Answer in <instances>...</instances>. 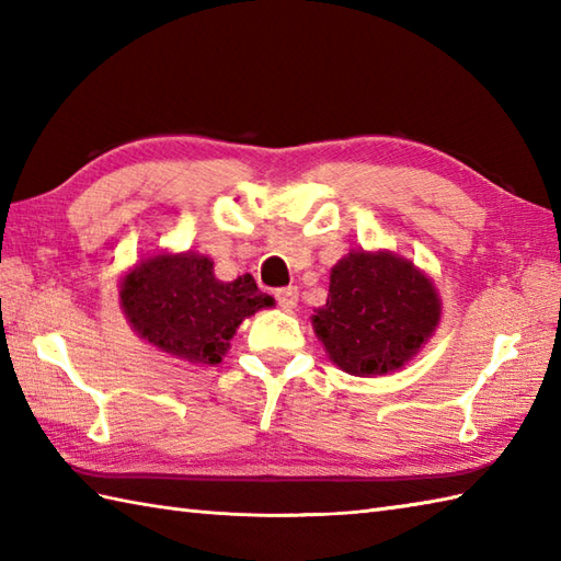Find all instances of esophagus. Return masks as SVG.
<instances>
[{"label": "esophagus", "instance_id": "1", "mask_svg": "<svg viewBox=\"0 0 561 561\" xmlns=\"http://www.w3.org/2000/svg\"><path fill=\"white\" fill-rule=\"evenodd\" d=\"M274 299H277V304L284 308V311H291V308L296 306V299H299V289H296V287L277 289V291H274Z\"/></svg>", "mask_w": 561, "mask_h": 561}]
</instances>
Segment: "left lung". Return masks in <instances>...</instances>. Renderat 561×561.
Returning <instances> with one entry per match:
<instances>
[{"instance_id":"1","label":"left lung","mask_w":561,"mask_h":561,"mask_svg":"<svg viewBox=\"0 0 561 561\" xmlns=\"http://www.w3.org/2000/svg\"><path fill=\"white\" fill-rule=\"evenodd\" d=\"M438 318L434 284L412 262L354 250L332 267L328 301L313 328L342 371L376 376L420 352Z\"/></svg>"}]
</instances>
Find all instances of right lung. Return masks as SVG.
Wrapping results in <instances>:
<instances>
[{
	"label": "right lung",
	"mask_w": 561,
	"mask_h": 561,
	"mask_svg": "<svg viewBox=\"0 0 561 561\" xmlns=\"http://www.w3.org/2000/svg\"><path fill=\"white\" fill-rule=\"evenodd\" d=\"M121 301L137 335L195 364H219L241 320L272 306L255 279L214 277L205 255H153L123 279Z\"/></svg>",
	"instance_id": "right-lung-1"
}]
</instances>
